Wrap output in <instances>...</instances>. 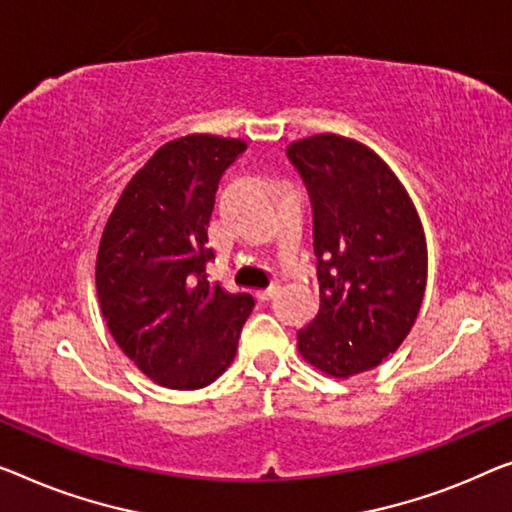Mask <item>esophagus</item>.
I'll return each instance as SVG.
<instances>
[{
    "mask_svg": "<svg viewBox=\"0 0 512 512\" xmlns=\"http://www.w3.org/2000/svg\"><path fill=\"white\" fill-rule=\"evenodd\" d=\"M278 294V285H271V287H266V289H259L257 292V299L259 301H269V299H273V296Z\"/></svg>",
    "mask_w": 512,
    "mask_h": 512,
    "instance_id": "34e87169",
    "label": "esophagus"
}]
</instances>
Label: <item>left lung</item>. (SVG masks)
Here are the masks:
<instances>
[{
    "label": "left lung",
    "mask_w": 512,
    "mask_h": 512,
    "mask_svg": "<svg viewBox=\"0 0 512 512\" xmlns=\"http://www.w3.org/2000/svg\"><path fill=\"white\" fill-rule=\"evenodd\" d=\"M312 204L319 312L299 331L312 368L347 379L402 345L421 310L427 248L414 202L365 144L324 133L292 142Z\"/></svg>",
    "instance_id": "left-lung-1"
}]
</instances>
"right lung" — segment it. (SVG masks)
Wrapping results in <instances>:
<instances>
[{"mask_svg":"<svg viewBox=\"0 0 512 512\" xmlns=\"http://www.w3.org/2000/svg\"><path fill=\"white\" fill-rule=\"evenodd\" d=\"M246 142L186 135L160 147L121 193L96 257V292L112 338L165 388L209 386L234 361L255 299L209 285V220Z\"/></svg>","mask_w":512,"mask_h":512,"instance_id":"add662e5","label":"right lung"}]
</instances>
